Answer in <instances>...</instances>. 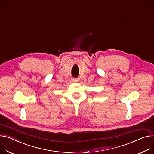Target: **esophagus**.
I'll return each mask as SVG.
<instances>
[{
  "label": "esophagus",
  "mask_w": 154,
  "mask_h": 154,
  "mask_svg": "<svg viewBox=\"0 0 154 154\" xmlns=\"http://www.w3.org/2000/svg\"><path fill=\"white\" fill-rule=\"evenodd\" d=\"M72 80L73 82H78L79 80V78H72Z\"/></svg>",
  "instance_id": "1"
}]
</instances>
